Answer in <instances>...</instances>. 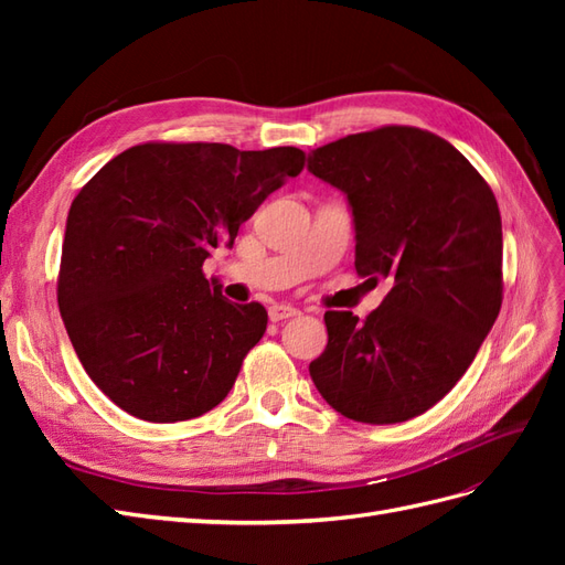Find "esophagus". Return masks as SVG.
I'll return each mask as SVG.
<instances>
[{
  "mask_svg": "<svg viewBox=\"0 0 565 565\" xmlns=\"http://www.w3.org/2000/svg\"><path fill=\"white\" fill-rule=\"evenodd\" d=\"M295 316H299V311L295 309V306H287V303H273L270 309H268V318H270L273 322L295 318Z\"/></svg>",
  "mask_w": 565,
  "mask_h": 565,
  "instance_id": "34e87169",
  "label": "esophagus"
}]
</instances>
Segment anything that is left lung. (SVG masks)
<instances>
[{
    "label": "left lung",
    "mask_w": 565,
    "mask_h": 565,
    "mask_svg": "<svg viewBox=\"0 0 565 565\" xmlns=\"http://www.w3.org/2000/svg\"><path fill=\"white\" fill-rule=\"evenodd\" d=\"M309 169L349 198L358 276L393 280L361 322L324 313L311 380L353 422L419 417L461 380L500 313L498 200L455 146L405 125L316 148Z\"/></svg>",
    "instance_id": "1"
}]
</instances>
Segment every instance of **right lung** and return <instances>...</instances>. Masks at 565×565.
<instances>
[{
	"label": "right lung",
	"instance_id": "obj_1",
	"mask_svg": "<svg viewBox=\"0 0 565 565\" xmlns=\"http://www.w3.org/2000/svg\"><path fill=\"white\" fill-rule=\"evenodd\" d=\"M303 164L295 146L148 141L82 185L56 297L82 367L117 407L169 424L228 396L268 313L221 297L202 264Z\"/></svg>",
	"mask_w": 565,
	"mask_h": 565
}]
</instances>
